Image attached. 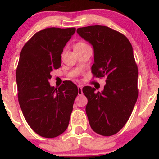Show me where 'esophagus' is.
<instances>
[{"label":"esophagus","instance_id":"esophagus-1","mask_svg":"<svg viewBox=\"0 0 159 159\" xmlns=\"http://www.w3.org/2000/svg\"><path fill=\"white\" fill-rule=\"evenodd\" d=\"M77 88H78V94H79L80 95H82V85H78Z\"/></svg>","mask_w":159,"mask_h":159}]
</instances>
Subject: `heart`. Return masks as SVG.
<instances>
[{
  "label": "heart",
  "mask_w": 159,
  "mask_h": 159,
  "mask_svg": "<svg viewBox=\"0 0 159 159\" xmlns=\"http://www.w3.org/2000/svg\"><path fill=\"white\" fill-rule=\"evenodd\" d=\"M87 44H85L84 43H82V42H80V43H77V44L75 45V49H79V48H82L87 46Z\"/></svg>",
  "instance_id": "b5f03b06"
}]
</instances>
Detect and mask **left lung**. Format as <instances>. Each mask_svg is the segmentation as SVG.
Returning <instances> with one entry per match:
<instances>
[{
    "mask_svg": "<svg viewBox=\"0 0 159 159\" xmlns=\"http://www.w3.org/2000/svg\"><path fill=\"white\" fill-rule=\"evenodd\" d=\"M78 34L93 45L95 77H106L101 92L85 86V111L93 131L103 136L117 133L127 123L138 99V66L133 49L123 34L106 26L80 27Z\"/></svg>",
    "mask_w": 159,
    "mask_h": 159,
    "instance_id": "8db88e82",
    "label": "left lung"
}]
</instances>
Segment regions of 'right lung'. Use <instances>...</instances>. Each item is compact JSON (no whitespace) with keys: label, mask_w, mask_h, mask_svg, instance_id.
<instances>
[{"label":"right lung","mask_w":159,"mask_h":159,"mask_svg":"<svg viewBox=\"0 0 159 159\" xmlns=\"http://www.w3.org/2000/svg\"><path fill=\"white\" fill-rule=\"evenodd\" d=\"M75 31V27L46 28L21 49L16 72L19 103L30 127L44 138H56L67 129L78 95L71 81L59 88L49 83L51 72L61 66L63 49Z\"/></svg>","instance_id":"right-lung-1"}]
</instances>
